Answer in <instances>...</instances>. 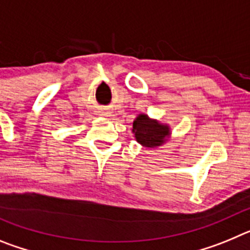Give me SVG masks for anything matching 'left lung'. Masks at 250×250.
I'll use <instances>...</instances> for the list:
<instances>
[{"label": "left lung", "instance_id": "obj_1", "mask_svg": "<svg viewBox=\"0 0 250 250\" xmlns=\"http://www.w3.org/2000/svg\"><path fill=\"white\" fill-rule=\"evenodd\" d=\"M132 132H135V138L138 143L146 147L159 146L164 144V141L169 136L170 131L167 125L151 120L147 115H139L132 124Z\"/></svg>", "mask_w": 250, "mask_h": 250}]
</instances>
